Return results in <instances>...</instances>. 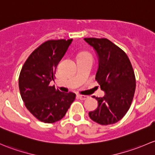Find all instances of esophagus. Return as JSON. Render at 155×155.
I'll use <instances>...</instances> for the list:
<instances>
[{"label": "esophagus", "instance_id": "1", "mask_svg": "<svg viewBox=\"0 0 155 155\" xmlns=\"http://www.w3.org/2000/svg\"><path fill=\"white\" fill-rule=\"evenodd\" d=\"M78 97L81 100H86V99H87V98H89V97L87 96V95H78Z\"/></svg>", "mask_w": 155, "mask_h": 155}]
</instances>
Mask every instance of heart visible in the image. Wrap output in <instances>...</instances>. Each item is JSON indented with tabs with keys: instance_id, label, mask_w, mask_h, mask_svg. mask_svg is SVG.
<instances>
[{
	"instance_id": "b5f03b06",
	"label": "heart",
	"mask_w": 155,
	"mask_h": 155,
	"mask_svg": "<svg viewBox=\"0 0 155 155\" xmlns=\"http://www.w3.org/2000/svg\"><path fill=\"white\" fill-rule=\"evenodd\" d=\"M81 56H89V57H90V55H89V54H87V53H83V54H81V55H80V57H81Z\"/></svg>"
}]
</instances>
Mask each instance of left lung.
I'll return each instance as SVG.
<instances>
[{
	"instance_id": "1",
	"label": "left lung",
	"mask_w": 155,
	"mask_h": 155,
	"mask_svg": "<svg viewBox=\"0 0 155 155\" xmlns=\"http://www.w3.org/2000/svg\"><path fill=\"white\" fill-rule=\"evenodd\" d=\"M84 40L98 55L95 81L105 92L102 98L93 96L98 105L89 116L100 125L114 124L124 117L133 101L136 89L133 67L125 51L109 39L85 38Z\"/></svg>"
}]
</instances>
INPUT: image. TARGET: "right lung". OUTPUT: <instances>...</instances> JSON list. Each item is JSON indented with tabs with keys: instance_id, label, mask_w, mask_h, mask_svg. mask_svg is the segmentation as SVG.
Segmentation results:
<instances>
[{
	"instance_id": "right-lung-1",
	"label": "right lung",
	"mask_w": 155,
	"mask_h": 155,
	"mask_svg": "<svg viewBox=\"0 0 155 155\" xmlns=\"http://www.w3.org/2000/svg\"><path fill=\"white\" fill-rule=\"evenodd\" d=\"M72 39L48 40L35 49L22 66L18 78L21 96L38 120L54 123L63 119L75 99L73 92H60L50 82Z\"/></svg>"
}]
</instances>
